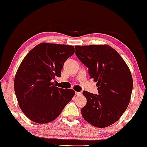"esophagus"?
<instances>
[{"label": "esophagus", "mask_w": 147, "mask_h": 147, "mask_svg": "<svg viewBox=\"0 0 147 147\" xmlns=\"http://www.w3.org/2000/svg\"><path fill=\"white\" fill-rule=\"evenodd\" d=\"M82 94V92H76V96H79V95Z\"/></svg>", "instance_id": "obj_1"}]
</instances>
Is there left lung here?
<instances>
[{"label":"left lung","instance_id":"left-lung-1","mask_svg":"<svg viewBox=\"0 0 147 147\" xmlns=\"http://www.w3.org/2000/svg\"><path fill=\"white\" fill-rule=\"evenodd\" d=\"M76 55L88 68L96 82L98 94L84 91L86 105L81 113L86 121L97 127L116 122L129 105L133 88L131 72L119 53L110 46H76Z\"/></svg>","mask_w":147,"mask_h":147}]
</instances>
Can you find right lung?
Wrapping results in <instances>:
<instances>
[{"label": "right lung", "instance_id": "right-lung-1", "mask_svg": "<svg viewBox=\"0 0 147 147\" xmlns=\"http://www.w3.org/2000/svg\"><path fill=\"white\" fill-rule=\"evenodd\" d=\"M74 52L73 46L40 43L21 63L15 77V93L22 111L34 122L53 121L74 97V90L55 86L51 80L61 77L65 61Z\"/></svg>", "mask_w": 147, "mask_h": 147}]
</instances>
